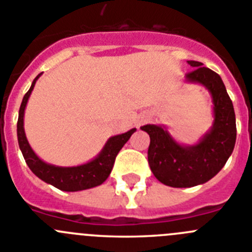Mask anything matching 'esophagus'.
Returning <instances> with one entry per match:
<instances>
[{
  "mask_svg": "<svg viewBox=\"0 0 252 252\" xmlns=\"http://www.w3.org/2000/svg\"><path fill=\"white\" fill-rule=\"evenodd\" d=\"M145 121H147V118H144V119H143V121H142V122H145Z\"/></svg>",
  "mask_w": 252,
  "mask_h": 252,
  "instance_id": "esophagus-1",
  "label": "esophagus"
}]
</instances>
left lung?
<instances>
[{
  "mask_svg": "<svg viewBox=\"0 0 252 252\" xmlns=\"http://www.w3.org/2000/svg\"><path fill=\"white\" fill-rule=\"evenodd\" d=\"M188 63L194 69L185 76V81L204 86L213 98V126L192 145L176 142L165 126L147 124L140 128L150 137V170L159 182L171 188H191L209 182L224 168L236 142L234 105L221 77L201 62Z\"/></svg>",
  "mask_w": 252,
  "mask_h": 252,
  "instance_id": "1",
  "label": "left lung"
}]
</instances>
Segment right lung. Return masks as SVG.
Listing matches in <instances>:
<instances>
[{"mask_svg": "<svg viewBox=\"0 0 252 252\" xmlns=\"http://www.w3.org/2000/svg\"><path fill=\"white\" fill-rule=\"evenodd\" d=\"M42 74V73H41ZM36 77L32 82V86L28 89L27 93L23 97L21 103L20 112H18V122H17V138L18 145L23 154L26 163L28 168L32 170V173L39 179L46 182L47 184L53 185L57 189L63 191H79V190L91 189V188L98 187L103 184L109 176L114 165L115 157L118 155L119 150L123 148L131 137V134L137 130L135 128L130 129L126 133L118 134L114 137H110L104 144L103 149L99 154L91 161L82 165L77 166H57L53 164H48L39 159L36 153L32 150L27 138H26L25 128H23V117H25V109L27 105L28 98L33 91L34 84L39 76Z\"/></svg>", "mask_w": 252, "mask_h": 252, "instance_id": "obj_1", "label": "right lung"}]
</instances>
